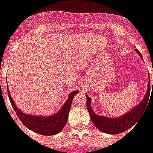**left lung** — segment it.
<instances>
[{
    "label": "left lung",
    "mask_w": 153,
    "mask_h": 153,
    "mask_svg": "<svg viewBox=\"0 0 153 153\" xmlns=\"http://www.w3.org/2000/svg\"><path fill=\"white\" fill-rule=\"evenodd\" d=\"M135 51L142 57L141 53L137 49H135ZM149 92H150V80L148 82V91H147L146 96L143 98V100L138 104V106L130 110V111L120 116L118 118H108V117L103 116V115H96L91 107V99H90L89 97L86 95L87 109L89 113L90 118L92 120V121L93 122L94 125L99 129L100 131L106 133V134H120V133H123L125 130H127L128 128H131L132 126H134L135 124H137L138 120L141 118V116H143V115L144 114L148 104L149 95H150Z\"/></svg>",
    "instance_id": "8db88e82"
}]
</instances>
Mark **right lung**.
Returning <instances> with one entry per match:
<instances>
[{"mask_svg": "<svg viewBox=\"0 0 153 153\" xmlns=\"http://www.w3.org/2000/svg\"><path fill=\"white\" fill-rule=\"evenodd\" d=\"M79 90L71 92L68 96L66 102L64 104L62 108L56 114L50 115V116H38V115L36 116V115H27L25 113L22 112L21 111H19L18 107L15 106L14 100L12 99L9 92V88H7V93H8L11 106L16 112V115H18L20 121L32 131L40 134L47 135V136L56 134L63 129L68 120V115H69L74 97L75 96L77 93H79Z\"/></svg>", "mask_w": 153, "mask_h": 153, "instance_id": "right-lung-1", "label": "right lung"}]
</instances>
